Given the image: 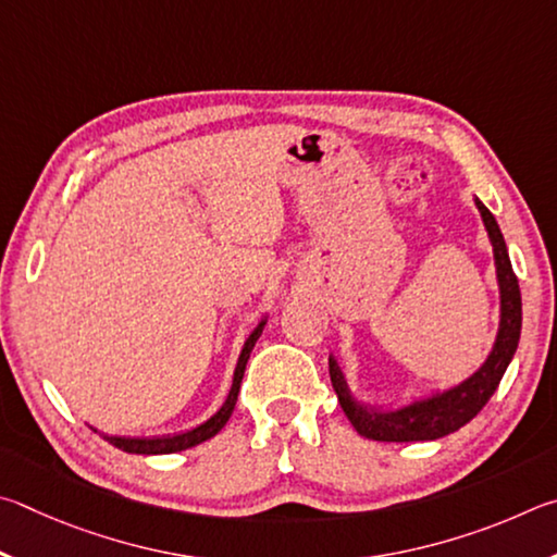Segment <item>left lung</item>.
<instances>
[{
    "label": "left lung",
    "mask_w": 557,
    "mask_h": 557,
    "mask_svg": "<svg viewBox=\"0 0 557 557\" xmlns=\"http://www.w3.org/2000/svg\"><path fill=\"white\" fill-rule=\"evenodd\" d=\"M476 210L482 214L486 237L492 242L496 286H499V327H496L494 345L484 362L474 372L447 388H431L423 396L406 398L398 406H369L352 394L347 376L337 357L330 355V382L337 394L349 423L359 435L382 443H416L437 441V437L460 431L465 423L482 411L492 394L499 386L506 367L511 364L521 339V290L513 276L509 251H506L504 234L494 214L474 198Z\"/></svg>",
    "instance_id": "1"
}]
</instances>
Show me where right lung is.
Segmentation results:
<instances>
[{
	"mask_svg": "<svg viewBox=\"0 0 557 557\" xmlns=\"http://www.w3.org/2000/svg\"><path fill=\"white\" fill-rule=\"evenodd\" d=\"M269 323V315H263L257 327L251 330L249 337L244 339L242 345V352L237 359V367H234V376H232V386H230V394L224 398V404L214 411L208 421H202L198 425L188 428V431H181V433H171V435H151V437H129V435H110V433H100L97 428H92L95 433H100L107 443L120 447L124 453H132V455H171V453H181V450H188V447L200 445L205 441H210L212 435H218L224 423L230 421V416L234 411V404H237V396H239V386H242V376H244V369H247L249 362V355L253 345H257V339L261 337L263 327Z\"/></svg>",
	"mask_w": 557,
	"mask_h": 557,
	"instance_id": "add662e5",
	"label": "right lung"
}]
</instances>
